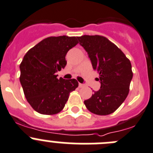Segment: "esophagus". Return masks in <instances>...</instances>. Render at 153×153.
I'll return each instance as SVG.
<instances>
[{"instance_id":"esophagus-1","label":"esophagus","mask_w":153,"mask_h":153,"mask_svg":"<svg viewBox=\"0 0 153 153\" xmlns=\"http://www.w3.org/2000/svg\"><path fill=\"white\" fill-rule=\"evenodd\" d=\"M78 87H79V88H83V87H85V85H83V84L82 83H79L78 84Z\"/></svg>"}]
</instances>
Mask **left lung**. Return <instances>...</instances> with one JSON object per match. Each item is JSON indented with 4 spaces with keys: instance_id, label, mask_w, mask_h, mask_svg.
<instances>
[{
    "instance_id": "left-lung-1",
    "label": "left lung",
    "mask_w": 153,
    "mask_h": 153,
    "mask_svg": "<svg viewBox=\"0 0 153 153\" xmlns=\"http://www.w3.org/2000/svg\"><path fill=\"white\" fill-rule=\"evenodd\" d=\"M77 39L88 54L100 83V88L84 103L94 114H112L129 94L133 78L130 61L115 44L102 36L84 35Z\"/></svg>"
}]
</instances>
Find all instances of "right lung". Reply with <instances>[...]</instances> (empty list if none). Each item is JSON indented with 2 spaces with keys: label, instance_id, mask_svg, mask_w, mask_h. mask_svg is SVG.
Returning <instances> with one entry per match:
<instances>
[{
  "label": "right lung",
  "instance_id": "add662e5",
  "mask_svg": "<svg viewBox=\"0 0 153 153\" xmlns=\"http://www.w3.org/2000/svg\"><path fill=\"white\" fill-rule=\"evenodd\" d=\"M78 43L77 37L60 36L44 39L26 53L20 65V82L30 106L41 114L53 115L64 108L76 79L57 78L67 64L65 56Z\"/></svg>",
  "mask_w": 153,
  "mask_h": 153
}]
</instances>
